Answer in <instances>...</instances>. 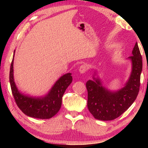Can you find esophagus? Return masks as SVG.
Returning a JSON list of instances; mask_svg holds the SVG:
<instances>
[{
  "label": "esophagus",
  "mask_w": 148,
  "mask_h": 148,
  "mask_svg": "<svg viewBox=\"0 0 148 148\" xmlns=\"http://www.w3.org/2000/svg\"><path fill=\"white\" fill-rule=\"evenodd\" d=\"M87 69H88V68H87V66L86 64H82L79 67V72L81 74H84V73H86V71H87Z\"/></svg>",
  "instance_id": "34e87169"
}]
</instances>
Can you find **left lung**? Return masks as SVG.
I'll list each match as a JSON object with an SVG mask.
<instances>
[{
    "label": "left lung",
    "mask_w": 148,
    "mask_h": 148,
    "mask_svg": "<svg viewBox=\"0 0 148 148\" xmlns=\"http://www.w3.org/2000/svg\"><path fill=\"white\" fill-rule=\"evenodd\" d=\"M131 62V72L125 84L117 90L104 87L99 72L95 70L92 79L87 82L88 92L87 107L95 119L110 121L123 114L136 100L139 92L142 58L137 42L129 57Z\"/></svg>",
    "instance_id": "1"
}]
</instances>
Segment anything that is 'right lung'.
Instances as JSON below:
<instances>
[{
	"label": "right lung",
	"instance_id": "obj_1",
	"mask_svg": "<svg viewBox=\"0 0 148 148\" xmlns=\"http://www.w3.org/2000/svg\"><path fill=\"white\" fill-rule=\"evenodd\" d=\"M14 50L10 71V83L12 94L19 109L29 117L38 119H49L59 111L62 104V98L65 91L72 82L71 73L62 75L55 82L49 91L42 96H31L25 94L18 89L14 80Z\"/></svg>",
	"mask_w": 148,
	"mask_h": 148
}]
</instances>
